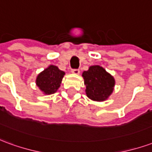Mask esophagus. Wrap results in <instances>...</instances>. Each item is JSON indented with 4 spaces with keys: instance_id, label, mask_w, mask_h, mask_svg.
I'll list each match as a JSON object with an SVG mask.
<instances>
[{
    "instance_id": "34e87169",
    "label": "esophagus",
    "mask_w": 152,
    "mask_h": 152,
    "mask_svg": "<svg viewBox=\"0 0 152 152\" xmlns=\"http://www.w3.org/2000/svg\"><path fill=\"white\" fill-rule=\"evenodd\" d=\"M72 73L74 75H79L80 74V70L79 69H72Z\"/></svg>"
}]
</instances>
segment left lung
Instances as JSON below:
<instances>
[{"label":"left lung","instance_id":"8db88e82","mask_svg":"<svg viewBox=\"0 0 152 152\" xmlns=\"http://www.w3.org/2000/svg\"><path fill=\"white\" fill-rule=\"evenodd\" d=\"M87 97L94 101L102 102L108 99L113 92L115 86L114 77L99 66H89L88 71L82 74Z\"/></svg>","mask_w":152,"mask_h":152}]
</instances>
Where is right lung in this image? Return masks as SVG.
I'll list each match as a JSON object with an SVG mask.
<instances>
[{"mask_svg":"<svg viewBox=\"0 0 152 152\" xmlns=\"http://www.w3.org/2000/svg\"><path fill=\"white\" fill-rule=\"evenodd\" d=\"M65 72L58 66L50 65L38 75L36 83L45 94H52L60 87Z\"/></svg>","mask_w":152,"mask_h":152,"instance_id":"add662e5","label":"right lung"}]
</instances>
